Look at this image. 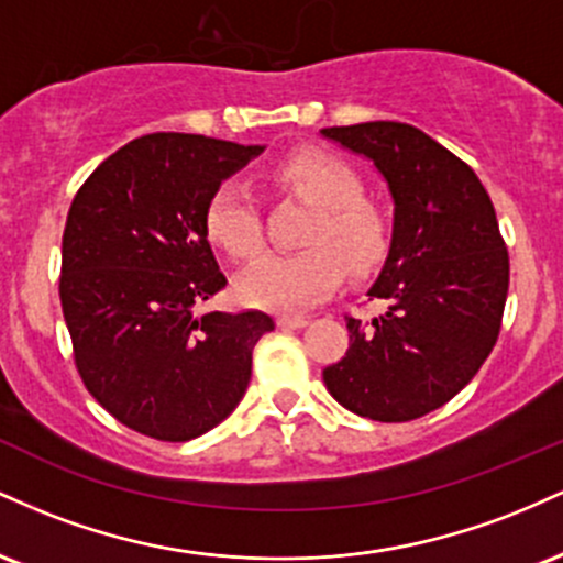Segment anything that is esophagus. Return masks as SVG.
Listing matches in <instances>:
<instances>
[{
	"label": "esophagus",
	"mask_w": 563,
	"mask_h": 563,
	"mask_svg": "<svg viewBox=\"0 0 563 563\" xmlns=\"http://www.w3.org/2000/svg\"><path fill=\"white\" fill-rule=\"evenodd\" d=\"M307 318H301V314H280L277 318V325L280 328H288V331H299V328L307 325Z\"/></svg>",
	"instance_id": "esophagus-1"
}]
</instances>
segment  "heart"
I'll return each instance as SVG.
<instances>
[{"label": "heart", "instance_id": "1", "mask_svg": "<svg viewBox=\"0 0 563 563\" xmlns=\"http://www.w3.org/2000/svg\"><path fill=\"white\" fill-rule=\"evenodd\" d=\"M283 190L314 206L299 254H267L235 280V296L249 307L301 312L339 288L344 267L363 277L378 267L389 249V224L363 200V179L328 153H296L273 169ZM206 235L230 260L260 254L264 232L260 206L249 185L230 179L206 203Z\"/></svg>", "mask_w": 563, "mask_h": 563}]
</instances>
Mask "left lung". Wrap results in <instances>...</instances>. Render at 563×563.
I'll return each mask as SVG.
<instances>
[{
    "mask_svg": "<svg viewBox=\"0 0 563 563\" xmlns=\"http://www.w3.org/2000/svg\"><path fill=\"white\" fill-rule=\"evenodd\" d=\"M373 161L394 200L391 243L371 299V322L346 318V357L322 371L346 410L384 423L450 402L493 352L508 296V251L474 169L399 121L320 129Z\"/></svg>",
    "mask_w": 563,
    "mask_h": 563,
    "instance_id": "obj_1",
    "label": "left lung"
}]
</instances>
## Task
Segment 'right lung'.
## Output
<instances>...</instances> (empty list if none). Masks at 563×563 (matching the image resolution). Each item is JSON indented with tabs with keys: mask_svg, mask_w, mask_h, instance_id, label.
<instances>
[{
	"mask_svg": "<svg viewBox=\"0 0 563 563\" xmlns=\"http://www.w3.org/2000/svg\"><path fill=\"white\" fill-rule=\"evenodd\" d=\"M264 145L156 132L89 174L63 232L60 303L79 376L140 434L187 442L222 423L251 380L264 312H206L228 286L206 203Z\"/></svg>",
	"mask_w": 563,
	"mask_h": 563,
	"instance_id": "obj_1",
	"label": "right lung"
}]
</instances>
